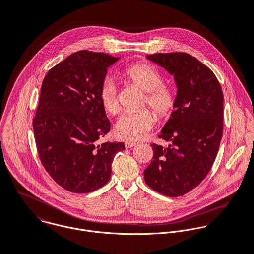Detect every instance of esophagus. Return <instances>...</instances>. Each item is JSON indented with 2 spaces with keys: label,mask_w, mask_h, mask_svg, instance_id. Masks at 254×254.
Masks as SVG:
<instances>
[{
  "label": "esophagus",
  "mask_w": 254,
  "mask_h": 254,
  "mask_svg": "<svg viewBox=\"0 0 254 254\" xmlns=\"http://www.w3.org/2000/svg\"><path fill=\"white\" fill-rule=\"evenodd\" d=\"M134 146H136V143H134V142H126V143H125V147H126L127 149H130V148H132V147H134Z\"/></svg>",
  "instance_id": "esophagus-1"
}]
</instances>
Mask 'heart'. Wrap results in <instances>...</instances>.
<instances>
[{"mask_svg":"<svg viewBox=\"0 0 254 254\" xmlns=\"http://www.w3.org/2000/svg\"><path fill=\"white\" fill-rule=\"evenodd\" d=\"M121 78L125 84L146 92L143 107L149 105L160 118L170 116L175 107L176 93L170 85L163 83L164 77L157 68L146 62H138L126 67L121 72ZM99 100L108 114L114 115L118 112L117 90L110 80H106L100 86ZM155 123L156 116L148 109L126 114L117 121L115 135L127 142L142 141L154 128Z\"/></svg>","mask_w":254,"mask_h":254,"instance_id":"heart-1","label":"heart"}]
</instances>
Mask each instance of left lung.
I'll return each instance as SVG.
<instances>
[{
    "instance_id": "8db88e82",
    "label": "left lung",
    "mask_w": 254,
    "mask_h": 254,
    "mask_svg": "<svg viewBox=\"0 0 254 254\" xmlns=\"http://www.w3.org/2000/svg\"><path fill=\"white\" fill-rule=\"evenodd\" d=\"M147 59L173 76L176 103L159 138L153 161L144 171L155 191L177 197L198 186L212 168L223 136L224 95L214 73L184 52L157 53Z\"/></svg>"
}]
</instances>
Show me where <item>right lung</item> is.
Instances as JSON below:
<instances>
[{
    "instance_id": "obj_1",
    "label": "right lung",
    "mask_w": 254,
    "mask_h": 254,
    "mask_svg": "<svg viewBox=\"0 0 254 254\" xmlns=\"http://www.w3.org/2000/svg\"><path fill=\"white\" fill-rule=\"evenodd\" d=\"M119 58L81 50L49 70L33 118L42 166L53 180L74 193H88L106 184L122 142L99 144L110 122L99 100L107 68Z\"/></svg>"
}]
</instances>
